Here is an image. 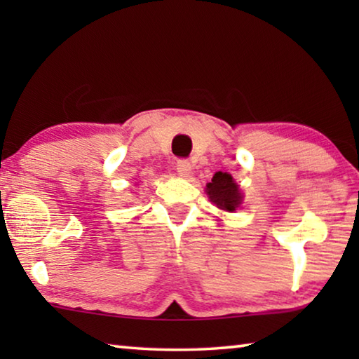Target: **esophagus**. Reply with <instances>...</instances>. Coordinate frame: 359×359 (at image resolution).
I'll list each match as a JSON object with an SVG mask.
<instances>
[{
	"mask_svg": "<svg viewBox=\"0 0 359 359\" xmlns=\"http://www.w3.org/2000/svg\"><path fill=\"white\" fill-rule=\"evenodd\" d=\"M175 169H177V172L182 177H188L191 174V165L188 160H179L177 165H175Z\"/></svg>",
	"mask_w": 359,
	"mask_h": 359,
	"instance_id": "esophagus-1",
	"label": "esophagus"
}]
</instances>
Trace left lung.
<instances>
[{
  "label": "left lung",
  "mask_w": 359,
  "mask_h": 359,
  "mask_svg": "<svg viewBox=\"0 0 359 359\" xmlns=\"http://www.w3.org/2000/svg\"><path fill=\"white\" fill-rule=\"evenodd\" d=\"M208 194L210 201L215 203L218 209L228 212L238 209L242 199L238 184L229 174L222 171L215 172L212 182L208 184Z\"/></svg>",
  "instance_id": "8db88e82"
}]
</instances>
